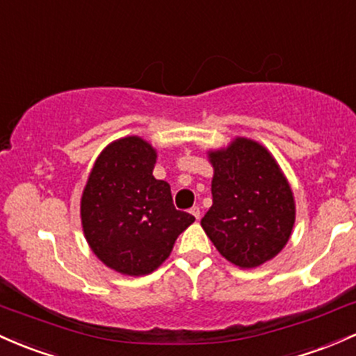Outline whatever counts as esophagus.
<instances>
[{"label": "esophagus", "mask_w": 356, "mask_h": 356, "mask_svg": "<svg viewBox=\"0 0 356 356\" xmlns=\"http://www.w3.org/2000/svg\"><path fill=\"white\" fill-rule=\"evenodd\" d=\"M190 213H192V216L195 217V219H200V209H198V207H192V209H190Z\"/></svg>", "instance_id": "esophagus-1"}]
</instances>
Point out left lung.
I'll use <instances>...</instances> for the list:
<instances>
[{
    "instance_id": "8db88e82",
    "label": "left lung",
    "mask_w": 356,
    "mask_h": 356,
    "mask_svg": "<svg viewBox=\"0 0 356 356\" xmlns=\"http://www.w3.org/2000/svg\"><path fill=\"white\" fill-rule=\"evenodd\" d=\"M207 156L213 177L212 207L200 222L205 234L239 268L270 261L289 243L296 224V200L277 159L246 137Z\"/></svg>"
}]
</instances>
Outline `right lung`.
<instances>
[{
    "mask_svg": "<svg viewBox=\"0 0 356 356\" xmlns=\"http://www.w3.org/2000/svg\"><path fill=\"white\" fill-rule=\"evenodd\" d=\"M158 152L139 136L100 152L81 195V225L103 265L131 277L152 273L195 217L177 210L170 183L152 177Z\"/></svg>",
    "mask_w": 356,
    "mask_h": 356,
    "instance_id": "obj_1",
    "label": "right lung"
}]
</instances>
